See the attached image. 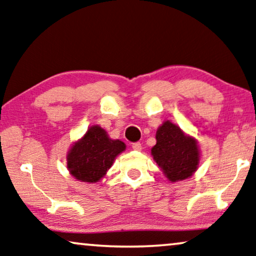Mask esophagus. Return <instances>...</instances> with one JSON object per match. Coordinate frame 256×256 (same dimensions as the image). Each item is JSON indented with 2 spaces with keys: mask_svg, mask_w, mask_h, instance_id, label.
Listing matches in <instances>:
<instances>
[{
  "mask_svg": "<svg viewBox=\"0 0 256 256\" xmlns=\"http://www.w3.org/2000/svg\"><path fill=\"white\" fill-rule=\"evenodd\" d=\"M132 148L134 150H141V148H142V146H141L140 142H133L132 144Z\"/></svg>",
  "mask_w": 256,
  "mask_h": 256,
  "instance_id": "1",
  "label": "esophagus"
}]
</instances>
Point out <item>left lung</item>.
Wrapping results in <instances>:
<instances>
[{"label": "left lung", "instance_id": "obj_1", "mask_svg": "<svg viewBox=\"0 0 256 256\" xmlns=\"http://www.w3.org/2000/svg\"><path fill=\"white\" fill-rule=\"evenodd\" d=\"M152 155L168 179L178 182L192 176L199 164V150L193 138L186 136L177 125L166 120L156 132Z\"/></svg>", "mask_w": 256, "mask_h": 256}]
</instances>
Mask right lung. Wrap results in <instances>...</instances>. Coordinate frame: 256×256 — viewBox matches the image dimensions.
I'll return each mask as SVG.
<instances>
[{"instance_id": "add662e5", "label": "right lung", "mask_w": 256, "mask_h": 256, "mask_svg": "<svg viewBox=\"0 0 256 256\" xmlns=\"http://www.w3.org/2000/svg\"><path fill=\"white\" fill-rule=\"evenodd\" d=\"M124 150V142L109 139L100 126H92L71 148L68 155V168L78 180L95 182L104 176L116 156Z\"/></svg>"}]
</instances>
